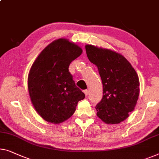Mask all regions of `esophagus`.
<instances>
[{
    "label": "esophagus",
    "instance_id": "obj_1",
    "mask_svg": "<svg viewBox=\"0 0 159 159\" xmlns=\"http://www.w3.org/2000/svg\"><path fill=\"white\" fill-rule=\"evenodd\" d=\"M84 93H85V95H86V96H87L88 95H89V90H84Z\"/></svg>",
    "mask_w": 159,
    "mask_h": 159
}]
</instances>
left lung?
<instances>
[{
    "instance_id": "8db88e82",
    "label": "left lung",
    "mask_w": 159,
    "mask_h": 159,
    "mask_svg": "<svg viewBox=\"0 0 159 159\" xmlns=\"http://www.w3.org/2000/svg\"><path fill=\"white\" fill-rule=\"evenodd\" d=\"M88 58L98 67L103 84V98L97 116L107 124H119L134 110L139 96L138 75L125 57L109 49L86 45Z\"/></svg>"
}]
</instances>
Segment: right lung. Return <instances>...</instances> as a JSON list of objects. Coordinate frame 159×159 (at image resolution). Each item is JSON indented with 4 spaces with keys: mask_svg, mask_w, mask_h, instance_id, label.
<instances>
[{
    "mask_svg": "<svg viewBox=\"0 0 159 159\" xmlns=\"http://www.w3.org/2000/svg\"><path fill=\"white\" fill-rule=\"evenodd\" d=\"M78 45L65 39L56 40L41 52L30 68L28 88L35 111L45 120L60 124L74 113L85 94L75 86L68 70L82 53Z\"/></svg>",
    "mask_w": 159,
    "mask_h": 159,
    "instance_id": "add662e5",
    "label": "right lung"
}]
</instances>
